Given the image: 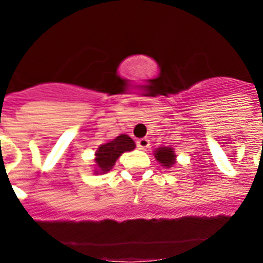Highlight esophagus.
Here are the masks:
<instances>
[{
  "instance_id": "esophagus-1",
  "label": "esophagus",
  "mask_w": 263,
  "mask_h": 263,
  "mask_svg": "<svg viewBox=\"0 0 263 263\" xmlns=\"http://www.w3.org/2000/svg\"><path fill=\"white\" fill-rule=\"evenodd\" d=\"M148 145H150V142H148L147 138H139L138 141H137V147H138L139 150H146V148L148 147Z\"/></svg>"
}]
</instances>
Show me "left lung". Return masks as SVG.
<instances>
[{"label": "left lung", "instance_id": "obj_1", "mask_svg": "<svg viewBox=\"0 0 263 263\" xmlns=\"http://www.w3.org/2000/svg\"><path fill=\"white\" fill-rule=\"evenodd\" d=\"M154 157L157 158V160L162 166L167 167V168H170V167H173V164H175V152H174V148L167 147V146L157 148Z\"/></svg>", "mask_w": 263, "mask_h": 263}]
</instances>
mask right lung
Here are the masks:
<instances>
[{
  "label": "right lung",
  "mask_w": 263,
  "mask_h": 263,
  "mask_svg": "<svg viewBox=\"0 0 263 263\" xmlns=\"http://www.w3.org/2000/svg\"><path fill=\"white\" fill-rule=\"evenodd\" d=\"M136 148V143L129 136L121 134L111 139L109 142L100 145L96 152V170L95 174H105L110 171L111 167L115 166L116 160L121 157V154L125 152H132Z\"/></svg>",
  "instance_id": "obj_1"
}]
</instances>
